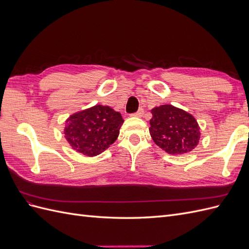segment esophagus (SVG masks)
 Masks as SVG:
<instances>
[{"instance_id":"obj_1","label":"esophagus","mask_w":249,"mask_h":249,"mask_svg":"<svg viewBox=\"0 0 249 249\" xmlns=\"http://www.w3.org/2000/svg\"><path fill=\"white\" fill-rule=\"evenodd\" d=\"M133 116H137V117H141L143 115V109H139L136 113H133Z\"/></svg>"}]
</instances>
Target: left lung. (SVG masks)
<instances>
[{"label": "left lung", "instance_id": "obj_1", "mask_svg": "<svg viewBox=\"0 0 249 249\" xmlns=\"http://www.w3.org/2000/svg\"><path fill=\"white\" fill-rule=\"evenodd\" d=\"M149 133L154 142L171 155L189 153L197 145L199 126L195 118L186 111L162 105L152 110Z\"/></svg>", "mask_w": 249, "mask_h": 249}]
</instances>
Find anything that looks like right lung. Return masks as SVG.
<instances>
[{"instance_id":"obj_1","label":"right lung","mask_w":249,"mask_h":249,"mask_svg":"<svg viewBox=\"0 0 249 249\" xmlns=\"http://www.w3.org/2000/svg\"><path fill=\"white\" fill-rule=\"evenodd\" d=\"M123 123L119 112L96 105L70 116L64 129L65 138L77 152L93 157L114 143Z\"/></svg>"}]
</instances>
